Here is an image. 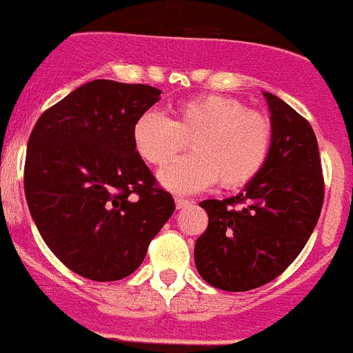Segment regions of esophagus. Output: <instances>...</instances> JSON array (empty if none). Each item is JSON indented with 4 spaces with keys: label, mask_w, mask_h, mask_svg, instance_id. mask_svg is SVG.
Segmentation results:
<instances>
[{
    "label": "esophagus",
    "mask_w": 353,
    "mask_h": 353,
    "mask_svg": "<svg viewBox=\"0 0 353 353\" xmlns=\"http://www.w3.org/2000/svg\"><path fill=\"white\" fill-rule=\"evenodd\" d=\"M188 203H190V201L185 200V198H179V196H177V198H176V207H177V209H183V207H187Z\"/></svg>",
    "instance_id": "esophagus-1"
}]
</instances>
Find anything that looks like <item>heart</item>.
I'll list each match as a JSON object with an SVG mask.
<instances>
[{"instance_id": "1", "label": "heart", "mask_w": 353, "mask_h": 353, "mask_svg": "<svg viewBox=\"0 0 353 353\" xmlns=\"http://www.w3.org/2000/svg\"><path fill=\"white\" fill-rule=\"evenodd\" d=\"M131 134L137 153L152 166L170 163L190 139L194 153L161 170L159 181L174 192H194L219 179L224 188L248 185L265 166L274 131L263 112L241 99L207 94L177 103L172 118L144 112Z\"/></svg>"}]
</instances>
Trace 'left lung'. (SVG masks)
Here are the masks:
<instances>
[{
    "label": "left lung",
    "mask_w": 353,
    "mask_h": 353,
    "mask_svg": "<svg viewBox=\"0 0 353 353\" xmlns=\"http://www.w3.org/2000/svg\"><path fill=\"white\" fill-rule=\"evenodd\" d=\"M272 146L263 170L228 200H205L209 225L196 241V268L207 283L244 292L270 283L298 257L319 222L324 176L311 123L265 92Z\"/></svg>",
    "instance_id": "left-lung-1"
}]
</instances>
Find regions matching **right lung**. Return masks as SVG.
<instances>
[{
  "label": "right lung",
  "mask_w": 353,
  "mask_h": 353,
  "mask_svg": "<svg viewBox=\"0 0 353 353\" xmlns=\"http://www.w3.org/2000/svg\"><path fill=\"white\" fill-rule=\"evenodd\" d=\"M159 96L150 85L90 81L42 112L31 131L27 205L48 248L83 278L133 274L176 209L131 134Z\"/></svg>",
  "instance_id": "obj_1"
}]
</instances>
